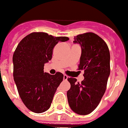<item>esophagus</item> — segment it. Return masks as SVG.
<instances>
[{"label": "esophagus", "instance_id": "esophagus-1", "mask_svg": "<svg viewBox=\"0 0 128 128\" xmlns=\"http://www.w3.org/2000/svg\"><path fill=\"white\" fill-rule=\"evenodd\" d=\"M68 76H66V75L64 74V76H63V80H64V81H66L68 80Z\"/></svg>", "mask_w": 128, "mask_h": 128}]
</instances>
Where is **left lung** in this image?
Returning a JSON list of instances; mask_svg holds the SVG:
<instances>
[{
	"mask_svg": "<svg viewBox=\"0 0 128 128\" xmlns=\"http://www.w3.org/2000/svg\"><path fill=\"white\" fill-rule=\"evenodd\" d=\"M74 42L82 48L78 70H84V80L77 83L76 78L68 79L71 85L68 101L74 112L87 115L96 108L105 93L110 72V52L105 41L91 32L77 35Z\"/></svg>",
	"mask_w": 128,
	"mask_h": 128,
	"instance_id": "left-lung-1",
	"label": "left lung"
}]
</instances>
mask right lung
Returning <instances> with one entry per match:
<instances>
[{
  "label": "right lung",
  "instance_id": "add662e5",
  "mask_svg": "<svg viewBox=\"0 0 128 128\" xmlns=\"http://www.w3.org/2000/svg\"><path fill=\"white\" fill-rule=\"evenodd\" d=\"M67 37H54L43 32H34L18 44L13 54L14 80L21 99L29 110L35 113L47 110L51 105L63 74L44 72V64L50 60L52 50Z\"/></svg>",
  "mask_w": 128,
  "mask_h": 128
}]
</instances>
